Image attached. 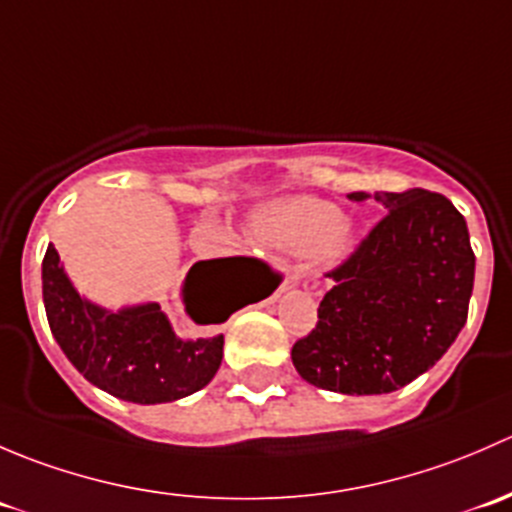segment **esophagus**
Masks as SVG:
<instances>
[{
    "label": "esophagus",
    "instance_id": "esophagus-1",
    "mask_svg": "<svg viewBox=\"0 0 512 512\" xmlns=\"http://www.w3.org/2000/svg\"><path fill=\"white\" fill-rule=\"evenodd\" d=\"M294 282H297V275H287L285 282H282V289H289L294 285Z\"/></svg>",
    "mask_w": 512,
    "mask_h": 512
}]
</instances>
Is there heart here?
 <instances>
[{"mask_svg": "<svg viewBox=\"0 0 512 512\" xmlns=\"http://www.w3.org/2000/svg\"><path fill=\"white\" fill-rule=\"evenodd\" d=\"M250 232L275 252L309 255L322 270L342 265L359 247V237L342 210L312 195H289L260 205L250 215Z\"/></svg>", "mask_w": 512, "mask_h": 512, "instance_id": "1", "label": "heart"}]
</instances>
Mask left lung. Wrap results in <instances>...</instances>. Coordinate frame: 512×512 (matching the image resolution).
I'll return each instance as SVG.
<instances>
[{"mask_svg":"<svg viewBox=\"0 0 512 512\" xmlns=\"http://www.w3.org/2000/svg\"><path fill=\"white\" fill-rule=\"evenodd\" d=\"M374 200L386 218L329 272L317 327L292 347L307 384L349 396L391 394L431 369L466 324L476 277L466 218L451 200L423 188Z\"/></svg>","mask_w":512,"mask_h":512,"instance_id":"obj_1","label":"left lung"}]
</instances>
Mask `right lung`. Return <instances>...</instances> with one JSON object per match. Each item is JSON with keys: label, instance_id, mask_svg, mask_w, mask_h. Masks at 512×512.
<instances>
[{"label": "right lung", "instance_id": "add662e5", "mask_svg": "<svg viewBox=\"0 0 512 512\" xmlns=\"http://www.w3.org/2000/svg\"><path fill=\"white\" fill-rule=\"evenodd\" d=\"M41 292L51 334L86 381L131 404H168L213 381L223 361V334L232 312L270 297V267L252 257L200 260L185 275L188 334H178L158 302L106 309L66 275L54 245L41 262Z\"/></svg>", "mask_w": 512, "mask_h": 512}]
</instances>
